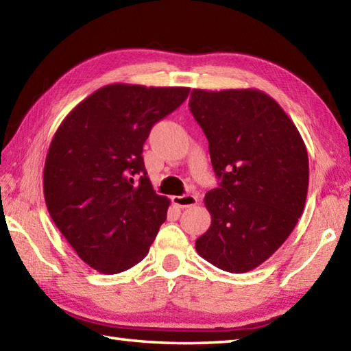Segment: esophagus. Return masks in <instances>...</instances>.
<instances>
[{
    "mask_svg": "<svg viewBox=\"0 0 351 351\" xmlns=\"http://www.w3.org/2000/svg\"><path fill=\"white\" fill-rule=\"evenodd\" d=\"M199 197L194 194H185V195H175L172 197V202L175 203L176 206L179 208H190V206H195L197 205Z\"/></svg>",
    "mask_w": 351,
    "mask_h": 351,
    "instance_id": "esophagus-1",
    "label": "esophagus"
}]
</instances>
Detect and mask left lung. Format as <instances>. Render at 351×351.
I'll use <instances>...</instances> for the list:
<instances>
[{
	"label": "left lung",
	"mask_w": 351,
	"mask_h": 351,
	"mask_svg": "<svg viewBox=\"0 0 351 351\" xmlns=\"http://www.w3.org/2000/svg\"><path fill=\"white\" fill-rule=\"evenodd\" d=\"M189 104L221 179L205 195L210 226L195 251L226 272L252 271L302 215L309 181L304 138L281 106L254 88L193 89Z\"/></svg>",
	"instance_id": "8db88e82"
}]
</instances>
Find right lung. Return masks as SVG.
Masks as SVG:
<instances>
[{"label": "right lung", "instance_id": "add662e5", "mask_svg": "<svg viewBox=\"0 0 351 351\" xmlns=\"http://www.w3.org/2000/svg\"><path fill=\"white\" fill-rule=\"evenodd\" d=\"M189 93L185 86L106 85L80 101L53 134L43 170L49 215L97 272L137 265L165 223L170 200L156 194L146 176L143 143Z\"/></svg>", "mask_w": 351, "mask_h": 351}]
</instances>
